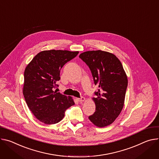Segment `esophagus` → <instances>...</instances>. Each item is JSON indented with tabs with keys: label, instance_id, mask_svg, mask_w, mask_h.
<instances>
[{
	"label": "esophagus",
	"instance_id": "obj_1",
	"mask_svg": "<svg viewBox=\"0 0 159 159\" xmlns=\"http://www.w3.org/2000/svg\"><path fill=\"white\" fill-rule=\"evenodd\" d=\"M77 100L79 102H84V100H85V98H84V97H81V98H77Z\"/></svg>",
	"mask_w": 159,
	"mask_h": 159
}]
</instances>
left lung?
I'll list each match as a JSON object with an SVG mask.
<instances>
[{
    "instance_id": "obj_1",
    "label": "left lung",
    "mask_w": 159,
    "mask_h": 159,
    "mask_svg": "<svg viewBox=\"0 0 159 159\" xmlns=\"http://www.w3.org/2000/svg\"><path fill=\"white\" fill-rule=\"evenodd\" d=\"M89 67L94 83L98 87L93 98L95 112L89 117L98 127L107 126L120 114L125 103L128 78L119 59L102 50L86 51L79 56Z\"/></svg>"
}]
</instances>
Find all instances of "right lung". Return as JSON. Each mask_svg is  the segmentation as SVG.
Instances as JSON below:
<instances>
[{"label": "right lung", "instance_id": "add662e5", "mask_svg": "<svg viewBox=\"0 0 159 159\" xmlns=\"http://www.w3.org/2000/svg\"><path fill=\"white\" fill-rule=\"evenodd\" d=\"M79 52L43 50L35 56L24 73L23 93L30 110L46 125L60 122L67 109L75 105L72 97L54 91L58 86L61 68Z\"/></svg>", "mask_w": 159, "mask_h": 159}]
</instances>
